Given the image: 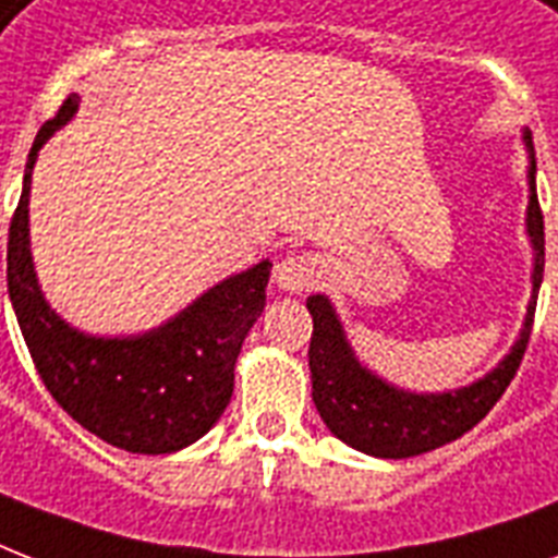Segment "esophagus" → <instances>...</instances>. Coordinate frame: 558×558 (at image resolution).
I'll list each match as a JSON object with an SVG mask.
<instances>
[{"mask_svg": "<svg viewBox=\"0 0 558 558\" xmlns=\"http://www.w3.org/2000/svg\"><path fill=\"white\" fill-rule=\"evenodd\" d=\"M318 280V260L313 254H287L275 266V283L283 292H306Z\"/></svg>", "mask_w": 558, "mask_h": 558, "instance_id": "obj_1", "label": "esophagus"}]
</instances>
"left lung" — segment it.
<instances>
[{
	"instance_id": "left-lung-1",
	"label": "left lung",
	"mask_w": 558,
	"mask_h": 558,
	"mask_svg": "<svg viewBox=\"0 0 558 558\" xmlns=\"http://www.w3.org/2000/svg\"><path fill=\"white\" fill-rule=\"evenodd\" d=\"M524 144L530 156L527 234L533 243V295H530L519 341L512 344L501 365L486 373L484 379L472 381L466 388L442 390V393H411V390L393 388L359 362L330 298H306V310L313 315V341H310L313 402L327 428L341 442L373 458H414V454L440 449L446 442L463 437L504 397L527 350L538 287L545 275V217H542L536 196L533 135L524 133Z\"/></svg>"
}]
</instances>
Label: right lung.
I'll return each mask as SVG.
<instances>
[{
  "label": "right lung",
  "instance_id": "add662e5",
  "mask_svg": "<svg viewBox=\"0 0 558 558\" xmlns=\"http://www.w3.org/2000/svg\"><path fill=\"white\" fill-rule=\"evenodd\" d=\"M77 95L39 126L8 231V295L39 379L86 432L133 454H170L210 432L234 390L245 336L266 306L271 263L222 280L144 336L104 339L74 330L48 306L28 240L31 170L39 147L72 121Z\"/></svg>",
  "mask_w": 558,
  "mask_h": 558
}]
</instances>
